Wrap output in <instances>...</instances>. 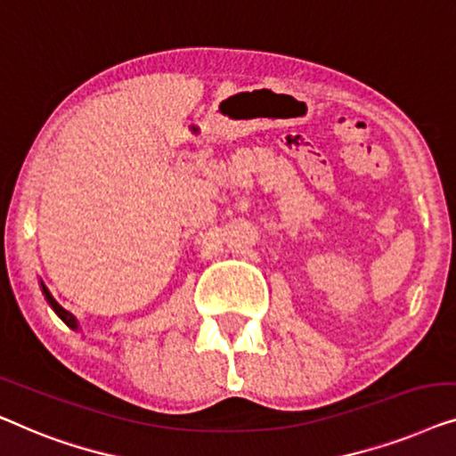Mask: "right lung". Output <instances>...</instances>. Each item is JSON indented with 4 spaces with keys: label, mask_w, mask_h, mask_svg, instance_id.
<instances>
[{
    "label": "right lung",
    "mask_w": 456,
    "mask_h": 456,
    "mask_svg": "<svg viewBox=\"0 0 456 456\" xmlns=\"http://www.w3.org/2000/svg\"><path fill=\"white\" fill-rule=\"evenodd\" d=\"M41 287H43L45 299H47V301H49V305H51V307H53V310H55V314H57V316H60V318L63 320V322H66V324L69 326V329L78 330V320H76V316H74V314H69L68 310H63V307H61L60 304H57V301L53 299V295H51V293H49V289H47V287H45L43 283H41Z\"/></svg>",
    "instance_id": "obj_1"
}]
</instances>
